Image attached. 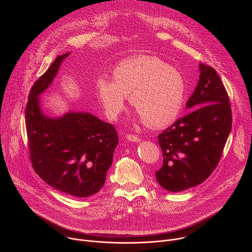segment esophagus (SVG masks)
I'll return each mask as SVG.
<instances>
[{"instance_id": "34e87169", "label": "esophagus", "mask_w": 252, "mask_h": 252, "mask_svg": "<svg viewBox=\"0 0 252 252\" xmlns=\"http://www.w3.org/2000/svg\"><path fill=\"white\" fill-rule=\"evenodd\" d=\"M126 138H127L128 140H130V141H135V142H138V141L140 140V138H139L137 135H135V134H130V133L126 134Z\"/></svg>"}]
</instances>
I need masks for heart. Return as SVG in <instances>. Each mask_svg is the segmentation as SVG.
<instances>
[{
  "label": "heart",
  "mask_w": 252,
  "mask_h": 252,
  "mask_svg": "<svg viewBox=\"0 0 252 252\" xmlns=\"http://www.w3.org/2000/svg\"><path fill=\"white\" fill-rule=\"evenodd\" d=\"M97 98L105 116L115 121L126 109L127 96L142 122L160 128L181 115L187 83L183 74L154 56L123 60L113 70V79L100 76L95 82Z\"/></svg>",
  "instance_id": "heart-1"
}]
</instances>
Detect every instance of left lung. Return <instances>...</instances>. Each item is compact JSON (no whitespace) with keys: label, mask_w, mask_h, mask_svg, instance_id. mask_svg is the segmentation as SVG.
Listing matches in <instances>:
<instances>
[{"label":"left lung","mask_w":252,"mask_h":252,"mask_svg":"<svg viewBox=\"0 0 252 252\" xmlns=\"http://www.w3.org/2000/svg\"><path fill=\"white\" fill-rule=\"evenodd\" d=\"M198 84L187 101L191 110L158 135L163 163L158 183L171 192L201 183L218 166L231 130L227 92L217 70L200 63Z\"/></svg>","instance_id":"left-lung-1"}]
</instances>
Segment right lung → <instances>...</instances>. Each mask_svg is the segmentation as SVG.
I'll return each instance as SVG.
<instances>
[{
    "instance_id": "right-lung-1",
    "label": "right lung",
    "mask_w": 252,
    "mask_h": 252,
    "mask_svg": "<svg viewBox=\"0 0 252 252\" xmlns=\"http://www.w3.org/2000/svg\"><path fill=\"white\" fill-rule=\"evenodd\" d=\"M69 53L58 56L34 82L26 105V128L33 170L52 188L75 197L96 193L112 165L118 132L88 113H67L59 119L41 111V94L53 82Z\"/></svg>"
}]
</instances>
